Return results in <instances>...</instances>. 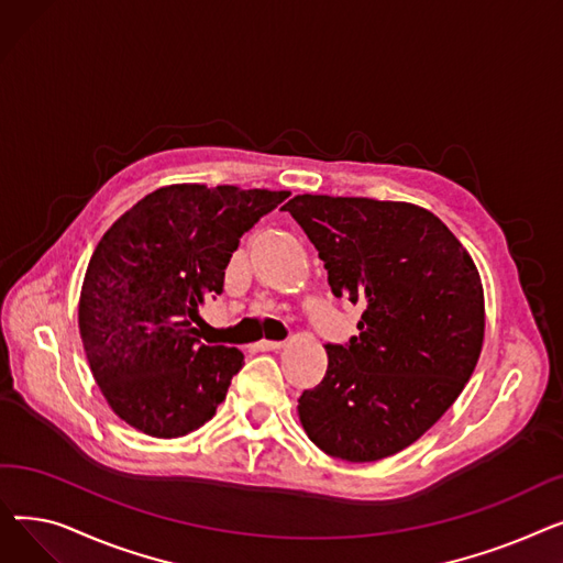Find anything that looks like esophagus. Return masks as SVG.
<instances>
[{"label":"esophagus","mask_w":563,"mask_h":563,"mask_svg":"<svg viewBox=\"0 0 563 563\" xmlns=\"http://www.w3.org/2000/svg\"><path fill=\"white\" fill-rule=\"evenodd\" d=\"M285 342H276V340H260L255 344V351H276V349H283Z\"/></svg>","instance_id":"1"}]
</instances>
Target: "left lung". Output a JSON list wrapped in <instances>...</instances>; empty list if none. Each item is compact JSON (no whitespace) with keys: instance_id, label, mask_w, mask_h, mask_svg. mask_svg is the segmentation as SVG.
<instances>
[{"instance_id":"1","label":"left lung","mask_w":563,"mask_h":563,"mask_svg":"<svg viewBox=\"0 0 563 563\" xmlns=\"http://www.w3.org/2000/svg\"><path fill=\"white\" fill-rule=\"evenodd\" d=\"M283 210L319 251L335 297L363 306L361 333L327 344L329 369L301 395V424L335 459L393 456L442 418L477 367V266L418 205L303 194Z\"/></svg>"}]
</instances>
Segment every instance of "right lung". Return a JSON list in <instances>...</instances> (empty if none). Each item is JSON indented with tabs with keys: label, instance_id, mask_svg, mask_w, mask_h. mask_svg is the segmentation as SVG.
Segmentation results:
<instances>
[{
	"label": "right lung",
	"instance_id": "1",
	"mask_svg": "<svg viewBox=\"0 0 563 563\" xmlns=\"http://www.w3.org/2000/svg\"><path fill=\"white\" fill-rule=\"evenodd\" d=\"M289 191L170 185L141 198L96 246L81 285L79 335L107 404L130 427L180 438L214 418L244 353L200 344L198 308Z\"/></svg>",
	"mask_w": 563,
	"mask_h": 563
}]
</instances>
